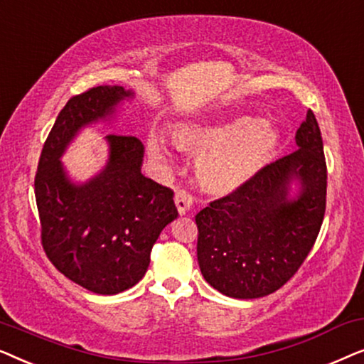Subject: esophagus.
I'll use <instances>...</instances> for the list:
<instances>
[{
  "mask_svg": "<svg viewBox=\"0 0 364 364\" xmlns=\"http://www.w3.org/2000/svg\"><path fill=\"white\" fill-rule=\"evenodd\" d=\"M173 202H176V207H177V210H178V213H181V215H183V213H187L192 208V205H193L192 196L188 192H186V191L176 192Z\"/></svg>",
  "mask_w": 364,
  "mask_h": 364,
  "instance_id": "obj_1",
  "label": "esophagus"
}]
</instances>
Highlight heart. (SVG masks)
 <instances>
[{"label":"heart","instance_id":"1","mask_svg":"<svg viewBox=\"0 0 364 364\" xmlns=\"http://www.w3.org/2000/svg\"><path fill=\"white\" fill-rule=\"evenodd\" d=\"M176 141L186 151L200 154L197 172L212 191H232L275 156L280 132L263 119L242 116L207 126H182Z\"/></svg>","mask_w":364,"mask_h":364}]
</instances>
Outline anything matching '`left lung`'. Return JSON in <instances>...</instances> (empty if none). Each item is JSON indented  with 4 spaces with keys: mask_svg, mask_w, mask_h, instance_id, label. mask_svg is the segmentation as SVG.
I'll return each instance as SVG.
<instances>
[{
    "mask_svg": "<svg viewBox=\"0 0 364 364\" xmlns=\"http://www.w3.org/2000/svg\"><path fill=\"white\" fill-rule=\"evenodd\" d=\"M295 141L298 151L268 164L196 215L198 267L223 295L252 300L277 291L295 275L320 233L326 162L311 111ZM293 183L296 194L291 193Z\"/></svg>",
    "mask_w": 364,
    "mask_h": 364,
    "instance_id": "8db88e82",
    "label": "left lung"
}]
</instances>
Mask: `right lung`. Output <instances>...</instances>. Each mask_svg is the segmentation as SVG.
<instances>
[{"instance_id":"obj_1","label":"right lung","mask_w":364,"mask_h":364,"mask_svg":"<svg viewBox=\"0 0 364 364\" xmlns=\"http://www.w3.org/2000/svg\"><path fill=\"white\" fill-rule=\"evenodd\" d=\"M134 96L122 86H97L69 99L34 178L44 252L64 277L99 295L142 280L152 245L178 215L171 188L142 176L144 146L136 136L107 134L106 166L86 182H74L61 161L84 127L112 121Z\"/></svg>"}]
</instances>
